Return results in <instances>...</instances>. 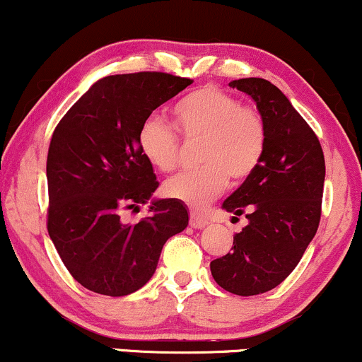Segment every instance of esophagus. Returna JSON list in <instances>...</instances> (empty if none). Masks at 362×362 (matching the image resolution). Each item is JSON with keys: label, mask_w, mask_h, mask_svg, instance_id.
Wrapping results in <instances>:
<instances>
[{"label": "esophagus", "mask_w": 362, "mask_h": 362, "mask_svg": "<svg viewBox=\"0 0 362 362\" xmlns=\"http://www.w3.org/2000/svg\"><path fill=\"white\" fill-rule=\"evenodd\" d=\"M207 224H209V221L206 219V217L197 214V212H192V214H190V226H192L194 229H202V228H206Z\"/></svg>", "instance_id": "obj_1"}]
</instances>
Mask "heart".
<instances>
[{
	"instance_id": "b5f03b06",
	"label": "heart",
	"mask_w": 362,
	"mask_h": 362,
	"mask_svg": "<svg viewBox=\"0 0 362 362\" xmlns=\"http://www.w3.org/2000/svg\"><path fill=\"white\" fill-rule=\"evenodd\" d=\"M175 123L187 139H200L195 172L165 182L163 194L192 209H204L233 182L255 172L267 146V126L258 111L243 107L236 98L202 87L173 106ZM139 148L160 172H172L178 162V136L160 117H148L139 128Z\"/></svg>"
}]
</instances>
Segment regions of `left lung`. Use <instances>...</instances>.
Segmentation results:
<instances>
[{
  "instance_id": "1",
  "label": "left lung",
  "mask_w": 362,
  "mask_h": 362,
  "mask_svg": "<svg viewBox=\"0 0 362 362\" xmlns=\"http://www.w3.org/2000/svg\"><path fill=\"white\" fill-rule=\"evenodd\" d=\"M229 86L256 103L267 146L255 172L223 202L247 224L234 234L233 251L211 261V273L224 290L251 297L280 285L315 236L325 162L319 138L276 86L259 77Z\"/></svg>"
}]
</instances>
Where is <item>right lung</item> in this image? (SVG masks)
Segmentation results:
<instances>
[{
	"instance_id": "obj_1",
	"label": "right lung",
	"mask_w": 362,
	"mask_h": 362,
	"mask_svg": "<svg viewBox=\"0 0 362 362\" xmlns=\"http://www.w3.org/2000/svg\"><path fill=\"white\" fill-rule=\"evenodd\" d=\"M190 84L163 72L103 77L57 124L47 156V228L65 268L87 290L107 297L139 290L167 239L189 224L184 204L151 199L158 182L138 136L151 112ZM148 199V218L120 221L124 208Z\"/></svg>"
}]
</instances>
